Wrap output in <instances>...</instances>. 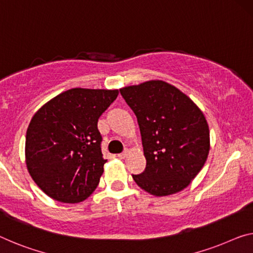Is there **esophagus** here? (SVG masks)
Returning <instances> with one entry per match:
<instances>
[{
  "mask_svg": "<svg viewBox=\"0 0 253 253\" xmlns=\"http://www.w3.org/2000/svg\"><path fill=\"white\" fill-rule=\"evenodd\" d=\"M127 154H129V151L126 150V151H124V153H122V154H119V155H118V157H119L120 159H124V158H126V157L127 156Z\"/></svg>",
  "mask_w": 253,
  "mask_h": 253,
  "instance_id": "1",
  "label": "esophagus"
}]
</instances>
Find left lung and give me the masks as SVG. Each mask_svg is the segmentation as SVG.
Masks as SVG:
<instances>
[{"label":"left lung","instance_id":"1","mask_svg":"<svg viewBox=\"0 0 253 253\" xmlns=\"http://www.w3.org/2000/svg\"><path fill=\"white\" fill-rule=\"evenodd\" d=\"M137 116L146 169L132 175L155 197L185 189L198 175L211 149L209 126L203 111L180 89L149 80L120 89Z\"/></svg>","mask_w":253,"mask_h":253}]
</instances>
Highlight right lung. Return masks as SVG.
I'll list each match as a JSON object with an SVG mask.
<instances>
[{
	"label": "right lung",
	"mask_w": 253,
	"mask_h": 253,
	"mask_svg": "<svg viewBox=\"0 0 253 253\" xmlns=\"http://www.w3.org/2000/svg\"><path fill=\"white\" fill-rule=\"evenodd\" d=\"M118 95V89L72 88L34 114L26 134V165L49 198L77 204L95 191L107 162L97 122Z\"/></svg>",
	"instance_id": "1"
}]
</instances>
